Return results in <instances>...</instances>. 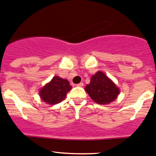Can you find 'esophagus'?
I'll return each instance as SVG.
<instances>
[{
    "mask_svg": "<svg viewBox=\"0 0 156 156\" xmlns=\"http://www.w3.org/2000/svg\"><path fill=\"white\" fill-rule=\"evenodd\" d=\"M77 86H78V87H83V83H82V82L79 83L78 84H77Z\"/></svg>",
    "mask_w": 156,
    "mask_h": 156,
    "instance_id": "34e87169",
    "label": "esophagus"
}]
</instances>
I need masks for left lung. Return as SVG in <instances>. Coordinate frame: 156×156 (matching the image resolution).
Instances as JSON below:
<instances>
[{
	"label": "left lung",
	"instance_id": "obj_1",
	"mask_svg": "<svg viewBox=\"0 0 156 156\" xmlns=\"http://www.w3.org/2000/svg\"><path fill=\"white\" fill-rule=\"evenodd\" d=\"M85 90L95 102L99 105L114 101L119 93V88L102 72H98L92 76L90 83L87 85Z\"/></svg>",
	"mask_w": 156,
	"mask_h": 156
}]
</instances>
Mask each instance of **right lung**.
Segmentation results:
<instances>
[{"instance_id": "1", "label": "right lung", "mask_w": 156, "mask_h": 156, "mask_svg": "<svg viewBox=\"0 0 156 156\" xmlns=\"http://www.w3.org/2000/svg\"><path fill=\"white\" fill-rule=\"evenodd\" d=\"M72 89L69 82L58 76H55L50 82L39 91L41 99L49 105H55L63 101Z\"/></svg>"}]
</instances>
